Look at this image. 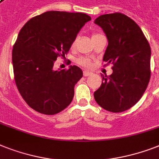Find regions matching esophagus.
<instances>
[{"instance_id": "1", "label": "esophagus", "mask_w": 159, "mask_h": 159, "mask_svg": "<svg viewBox=\"0 0 159 159\" xmlns=\"http://www.w3.org/2000/svg\"><path fill=\"white\" fill-rule=\"evenodd\" d=\"M91 74H92V73H91V72H89V71H86V70H84L83 71L84 77H88V76H91Z\"/></svg>"}]
</instances>
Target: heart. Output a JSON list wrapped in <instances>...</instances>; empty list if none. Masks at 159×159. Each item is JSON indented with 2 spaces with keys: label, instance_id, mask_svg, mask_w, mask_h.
<instances>
[{
  "label": "heart",
  "instance_id": "obj_1",
  "mask_svg": "<svg viewBox=\"0 0 159 159\" xmlns=\"http://www.w3.org/2000/svg\"><path fill=\"white\" fill-rule=\"evenodd\" d=\"M98 35L100 34H93L92 35V38L93 37H96ZM75 44H76V41H73V43H72V47H74L75 46ZM77 63L79 65L82 67H85V68H91L92 64H91V59H88V58H86V57H80L77 59Z\"/></svg>",
  "mask_w": 159,
  "mask_h": 159
}]
</instances>
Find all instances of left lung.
Listing matches in <instances>:
<instances>
[{
    "instance_id": "obj_1",
    "label": "left lung",
    "mask_w": 159,
    "mask_h": 159,
    "mask_svg": "<svg viewBox=\"0 0 159 159\" xmlns=\"http://www.w3.org/2000/svg\"><path fill=\"white\" fill-rule=\"evenodd\" d=\"M95 24L103 29L109 42L103 61L113 66L110 76L101 74L102 84L94 97L105 110L123 112L140 100L148 86L150 46L138 24L123 14L100 15Z\"/></svg>"
}]
</instances>
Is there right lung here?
Returning a JSON list of instances; mask_svg holds the SVG:
<instances>
[{"instance_id":"add662e5","label":"right lung","mask_w":159,"mask_h":159,"mask_svg":"<svg viewBox=\"0 0 159 159\" xmlns=\"http://www.w3.org/2000/svg\"><path fill=\"white\" fill-rule=\"evenodd\" d=\"M91 20L84 13L47 11L28 20L13 46L12 63L17 88L38 113L54 115L70 104L82 69L54 70L59 56L65 57L77 33Z\"/></svg>"}]
</instances>
